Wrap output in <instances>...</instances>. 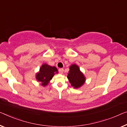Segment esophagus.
<instances>
[{
	"label": "esophagus",
	"mask_w": 127,
	"mask_h": 127,
	"mask_svg": "<svg viewBox=\"0 0 127 127\" xmlns=\"http://www.w3.org/2000/svg\"><path fill=\"white\" fill-rule=\"evenodd\" d=\"M58 71H59V72H60V74H63V73H64V69H62V68H61V69H59V70H58Z\"/></svg>",
	"instance_id": "34e87169"
}]
</instances>
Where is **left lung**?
Segmentation results:
<instances>
[{"label":"left lung","mask_w":127,"mask_h":127,"mask_svg":"<svg viewBox=\"0 0 127 127\" xmlns=\"http://www.w3.org/2000/svg\"><path fill=\"white\" fill-rule=\"evenodd\" d=\"M67 78L71 86L74 89H79L86 82V77L77 64H72L69 67Z\"/></svg>","instance_id":"8db88e82"}]
</instances>
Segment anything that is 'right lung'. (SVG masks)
I'll use <instances>...</instances> for the list:
<instances>
[{"mask_svg":"<svg viewBox=\"0 0 127 127\" xmlns=\"http://www.w3.org/2000/svg\"><path fill=\"white\" fill-rule=\"evenodd\" d=\"M58 73V70L55 66L43 64L40 67L39 71L36 74V79L37 81L41 83V85L45 87L50 82L54 74Z\"/></svg>","mask_w":127,"mask_h":127,"instance_id":"add662e5","label":"right lung"}]
</instances>
